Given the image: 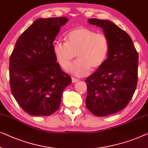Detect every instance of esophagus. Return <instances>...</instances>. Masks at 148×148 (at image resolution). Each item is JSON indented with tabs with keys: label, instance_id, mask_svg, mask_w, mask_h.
Segmentation results:
<instances>
[{
	"label": "esophagus",
	"instance_id": "esophagus-1",
	"mask_svg": "<svg viewBox=\"0 0 148 148\" xmlns=\"http://www.w3.org/2000/svg\"><path fill=\"white\" fill-rule=\"evenodd\" d=\"M78 81H79V79L76 78H74V77H72V83H75V82H78Z\"/></svg>",
	"mask_w": 148,
	"mask_h": 148
}]
</instances>
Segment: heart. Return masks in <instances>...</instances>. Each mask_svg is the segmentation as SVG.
I'll use <instances>...</instances> for the list:
<instances>
[{
	"label": "heart",
	"instance_id": "heart-1",
	"mask_svg": "<svg viewBox=\"0 0 148 148\" xmlns=\"http://www.w3.org/2000/svg\"><path fill=\"white\" fill-rule=\"evenodd\" d=\"M67 41H59L53 44V52L60 65L65 67L75 57L79 58L66 67V70L78 77L86 76L101 66L109 54L110 43L107 36L90 29L79 27L66 36Z\"/></svg>",
	"mask_w": 148,
	"mask_h": 148
}]
</instances>
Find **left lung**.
<instances>
[{
	"instance_id": "1",
	"label": "left lung",
	"mask_w": 148,
	"mask_h": 148,
	"mask_svg": "<svg viewBox=\"0 0 148 148\" xmlns=\"http://www.w3.org/2000/svg\"><path fill=\"white\" fill-rule=\"evenodd\" d=\"M100 27L109 40L108 58L90 76L86 108L98 116L117 113L127 107L136 91L138 77V53L125 31L108 20L88 19Z\"/></svg>"
}]
</instances>
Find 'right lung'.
<instances>
[{
	"mask_svg": "<svg viewBox=\"0 0 148 148\" xmlns=\"http://www.w3.org/2000/svg\"><path fill=\"white\" fill-rule=\"evenodd\" d=\"M65 16L37 18L20 35L9 60L12 95L26 113L49 116L59 109L62 92L72 82L62 71L53 42Z\"/></svg>",
	"mask_w": 148,
	"mask_h": 148,
	"instance_id": "add662e5",
	"label": "right lung"
}]
</instances>
